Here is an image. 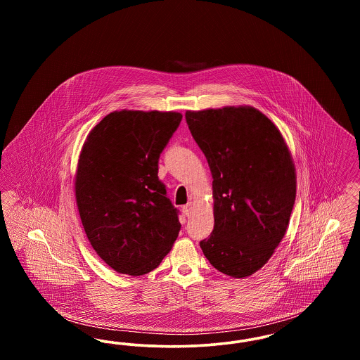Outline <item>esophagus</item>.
Listing matches in <instances>:
<instances>
[{
    "instance_id": "1",
    "label": "esophagus",
    "mask_w": 360,
    "mask_h": 360,
    "mask_svg": "<svg viewBox=\"0 0 360 360\" xmlns=\"http://www.w3.org/2000/svg\"><path fill=\"white\" fill-rule=\"evenodd\" d=\"M182 210H184V213H185V214L188 217V216L193 213V204H191V202H188L186 205H184Z\"/></svg>"
}]
</instances>
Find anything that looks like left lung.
<instances>
[{
  "label": "left lung",
  "mask_w": 360,
  "mask_h": 360,
  "mask_svg": "<svg viewBox=\"0 0 360 360\" xmlns=\"http://www.w3.org/2000/svg\"><path fill=\"white\" fill-rule=\"evenodd\" d=\"M185 117L213 178L214 226L200 245L216 270L247 278L273 257L289 226L297 188L289 147L252 106L188 110Z\"/></svg>",
  "instance_id": "1"
}]
</instances>
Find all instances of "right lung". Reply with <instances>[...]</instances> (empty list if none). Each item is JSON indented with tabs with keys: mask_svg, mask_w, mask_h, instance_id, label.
<instances>
[{
	"mask_svg": "<svg viewBox=\"0 0 360 360\" xmlns=\"http://www.w3.org/2000/svg\"><path fill=\"white\" fill-rule=\"evenodd\" d=\"M181 120L178 112L122 109L86 137L75 174L78 212L97 255L120 274L153 271L178 238V210L158 162Z\"/></svg>",
	"mask_w": 360,
	"mask_h": 360,
	"instance_id": "obj_1",
	"label": "right lung"
}]
</instances>
